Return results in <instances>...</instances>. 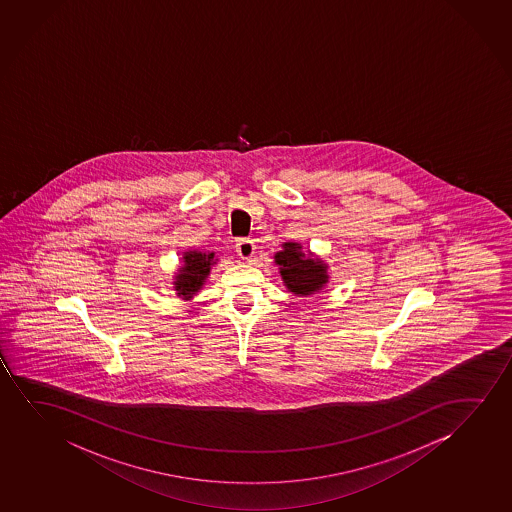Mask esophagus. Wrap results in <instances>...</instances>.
Wrapping results in <instances>:
<instances>
[{
  "instance_id": "obj_1",
  "label": "esophagus",
  "mask_w": 512,
  "mask_h": 512,
  "mask_svg": "<svg viewBox=\"0 0 512 512\" xmlns=\"http://www.w3.org/2000/svg\"><path fill=\"white\" fill-rule=\"evenodd\" d=\"M236 253H238L241 260H250L253 257V253H255V245H253L250 239H241V241H238V245H236Z\"/></svg>"
}]
</instances>
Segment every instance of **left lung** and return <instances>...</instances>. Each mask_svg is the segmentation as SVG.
Masks as SVG:
<instances>
[{
    "label": "left lung",
    "instance_id": "left-lung-1",
    "mask_svg": "<svg viewBox=\"0 0 512 512\" xmlns=\"http://www.w3.org/2000/svg\"><path fill=\"white\" fill-rule=\"evenodd\" d=\"M274 262L280 269L283 285L299 297L316 294L329 283V264L309 250L302 252L301 243H283L280 252L274 253Z\"/></svg>",
    "mask_w": 512,
    "mask_h": 512
}]
</instances>
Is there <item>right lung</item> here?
I'll return each instance as SVG.
<instances>
[{"label": "right lung", "mask_w": 512, "mask_h": 512, "mask_svg": "<svg viewBox=\"0 0 512 512\" xmlns=\"http://www.w3.org/2000/svg\"><path fill=\"white\" fill-rule=\"evenodd\" d=\"M215 252L187 250L182 255V266H178L173 276V290L183 301H192L208 280L211 267L217 264Z\"/></svg>", "instance_id": "right-lung-1"}]
</instances>
